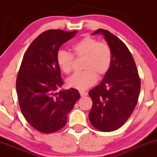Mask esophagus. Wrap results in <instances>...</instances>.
Wrapping results in <instances>:
<instances>
[{"label": "esophagus", "instance_id": "1", "mask_svg": "<svg viewBox=\"0 0 157 157\" xmlns=\"http://www.w3.org/2000/svg\"><path fill=\"white\" fill-rule=\"evenodd\" d=\"M80 96H81V97L87 96V93H86V92H84V91H80Z\"/></svg>", "mask_w": 157, "mask_h": 157}]
</instances>
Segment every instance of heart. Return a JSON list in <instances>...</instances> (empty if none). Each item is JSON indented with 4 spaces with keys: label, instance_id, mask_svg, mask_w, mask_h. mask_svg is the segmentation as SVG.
<instances>
[{
    "label": "heart",
    "instance_id": "obj_1",
    "mask_svg": "<svg viewBox=\"0 0 157 157\" xmlns=\"http://www.w3.org/2000/svg\"><path fill=\"white\" fill-rule=\"evenodd\" d=\"M73 53L77 58H83L82 67L84 71L76 73L69 77L67 85L70 88L84 90L93 86L99 77L108 73L112 64V52L110 46L93 37H85L72 46ZM58 66L64 74L71 72L74 63L72 54L64 50L56 55Z\"/></svg>",
    "mask_w": 157,
    "mask_h": 157
}]
</instances>
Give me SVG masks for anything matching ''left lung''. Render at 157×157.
Returning a JSON list of instances; mask_svg holds the SVG:
<instances>
[{
    "label": "left lung",
    "instance_id": "obj_1",
    "mask_svg": "<svg viewBox=\"0 0 157 157\" xmlns=\"http://www.w3.org/2000/svg\"><path fill=\"white\" fill-rule=\"evenodd\" d=\"M112 52V64L103 80L89 92L93 101L89 118L99 131L110 132L121 128L135 109L140 80L135 62L125 44L108 30L99 29Z\"/></svg>",
    "mask_w": 157,
    "mask_h": 157
}]
</instances>
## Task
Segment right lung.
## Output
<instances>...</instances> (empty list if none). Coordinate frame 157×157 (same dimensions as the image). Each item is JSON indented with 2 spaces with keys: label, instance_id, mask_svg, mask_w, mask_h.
<instances>
[{
  "label": "right lung",
  "instance_id": "right-lung-1",
  "mask_svg": "<svg viewBox=\"0 0 157 157\" xmlns=\"http://www.w3.org/2000/svg\"><path fill=\"white\" fill-rule=\"evenodd\" d=\"M77 33L61 29L43 32L23 58L16 83L19 105L27 122L42 133H53L64 127L67 114L80 98L76 89L56 92L63 84L57 53Z\"/></svg>",
  "mask_w": 157,
  "mask_h": 157
}]
</instances>
